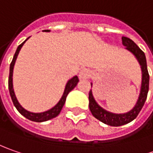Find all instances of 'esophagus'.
Masks as SVG:
<instances>
[{
    "instance_id": "esophagus-1",
    "label": "esophagus",
    "mask_w": 153,
    "mask_h": 153,
    "mask_svg": "<svg viewBox=\"0 0 153 153\" xmlns=\"http://www.w3.org/2000/svg\"><path fill=\"white\" fill-rule=\"evenodd\" d=\"M79 76L82 79H88V78H90V76H91V71L89 69H87V68H84V69H82L81 71L79 72Z\"/></svg>"
}]
</instances>
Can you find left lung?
<instances>
[{
  "instance_id": "obj_1",
  "label": "left lung",
  "mask_w": 153,
  "mask_h": 153,
  "mask_svg": "<svg viewBox=\"0 0 153 153\" xmlns=\"http://www.w3.org/2000/svg\"><path fill=\"white\" fill-rule=\"evenodd\" d=\"M122 43L124 46H126V49L129 51L131 53H133L136 59L139 62L141 72H142V80H141V87H140V93L139 98L137 100V102L135 104L133 109H131L129 112L126 113H113L111 112H108L102 107L98 105L95 99L93 97L91 90L89 92V108L92 113V115L102 122L104 124L111 125V126H120L124 125L133 121L140 112L142 107L145 104L146 100L147 97V93L149 90V74L147 70L146 65V59L145 53L138 47V45L134 43L132 40L127 37H122ZM92 86V84H91Z\"/></svg>"
}]
</instances>
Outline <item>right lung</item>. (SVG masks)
I'll return each instance as SVG.
<instances>
[{"label": "right lung", "instance_id": "1", "mask_svg": "<svg viewBox=\"0 0 153 153\" xmlns=\"http://www.w3.org/2000/svg\"><path fill=\"white\" fill-rule=\"evenodd\" d=\"M44 31H45V32H49L50 30L45 29ZM29 38H28V39H29ZM28 39H27V40H28ZM26 40H24L21 45H19V46H18L17 51H16V52H15V54H14L13 56V61H12V62H11V64H10V71H9V78H8V89H9L10 96H11V98H12V100H13V102L15 108H17V110H18L19 113H21L24 117H25L26 119H29V120H31V121H34V122H45V121H47V120H50V119L55 118V117H56V116L60 113L61 110H62V108L64 103H65L68 94L70 92L74 87L76 86L78 82H79V79H78V77L77 76H74L68 81L66 86H65L64 92L62 94V98L60 99V101L57 102V104L56 105L55 107L51 108L50 110L45 111V112H43V113H31V112H29V111L25 110V109L19 104V102H18V100H17V98H16V96H15L13 86V73L14 64H15V62H16V59H17V56L19 55V51L21 50L22 46L24 45V44L25 43Z\"/></svg>", "mask_w": 153, "mask_h": 153}]
</instances>
